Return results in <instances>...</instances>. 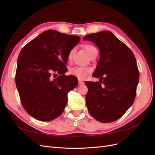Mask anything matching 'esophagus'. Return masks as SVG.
Masks as SVG:
<instances>
[{
  "instance_id": "obj_1",
  "label": "esophagus",
  "mask_w": 155,
  "mask_h": 155,
  "mask_svg": "<svg viewBox=\"0 0 155 155\" xmlns=\"http://www.w3.org/2000/svg\"><path fill=\"white\" fill-rule=\"evenodd\" d=\"M78 84H79V85H83L84 82H83V81H79Z\"/></svg>"
}]
</instances>
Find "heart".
Instances as JSON below:
<instances>
[{"label": "heart", "mask_w": 155, "mask_h": 155, "mask_svg": "<svg viewBox=\"0 0 155 155\" xmlns=\"http://www.w3.org/2000/svg\"><path fill=\"white\" fill-rule=\"evenodd\" d=\"M84 48H85L86 52L89 55L93 50L96 49L94 46L91 45H85L84 46ZM74 52V49H72L69 51L68 54V60H70L72 58V56ZM91 70L90 68L83 67H74L70 69L69 73L70 74L73 75V76L77 77L79 79H85L87 76L88 75L89 72H90Z\"/></svg>", "instance_id": "1"}]
</instances>
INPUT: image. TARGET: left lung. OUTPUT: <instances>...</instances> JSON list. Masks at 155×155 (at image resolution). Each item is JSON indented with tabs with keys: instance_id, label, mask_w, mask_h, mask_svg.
Returning a JSON list of instances; mask_svg holds the SVG:
<instances>
[{
	"instance_id": "obj_1",
	"label": "left lung",
	"mask_w": 155,
	"mask_h": 155,
	"mask_svg": "<svg viewBox=\"0 0 155 155\" xmlns=\"http://www.w3.org/2000/svg\"><path fill=\"white\" fill-rule=\"evenodd\" d=\"M83 40L94 43L100 56L92 74L100 82L85 83L88 110L100 122H112L134 102L139 81L137 61L133 51L109 31L88 34Z\"/></svg>"
}]
</instances>
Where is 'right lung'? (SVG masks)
<instances>
[{"instance_id":"1","label":"right lung","mask_w":155,"mask_h":155,"mask_svg":"<svg viewBox=\"0 0 155 155\" xmlns=\"http://www.w3.org/2000/svg\"><path fill=\"white\" fill-rule=\"evenodd\" d=\"M79 41L78 36L48 30L21 50L17 59L15 83L21 104L33 118L48 121L63 113L68 93L78 83L76 77L64 74L68 70L66 64L69 51ZM55 73L60 76L51 80L50 77Z\"/></svg>"}]
</instances>
